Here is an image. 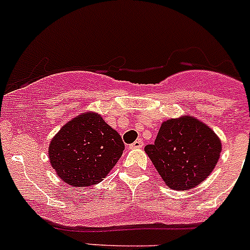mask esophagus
<instances>
[{
  "mask_svg": "<svg viewBox=\"0 0 250 250\" xmlns=\"http://www.w3.org/2000/svg\"><path fill=\"white\" fill-rule=\"evenodd\" d=\"M143 146H144V143L139 139V140L134 141L133 144H130L129 148H140V147H143Z\"/></svg>",
  "mask_w": 250,
  "mask_h": 250,
  "instance_id": "obj_1",
  "label": "esophagus"
}]
</instances>
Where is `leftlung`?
Returning <instances> with one entry per match:
<instances>
[{
    "instance_id": "8db88e82",
    "label": "left lung",
    "mask_w": 250,
    "mask_h": 250,
    "mask_svg": "<svg viewBox=\"0 0 250 250\" xmlns=\"http://www.w3.org/2000/svg\"><path fill=\"white\" fill-rule=\"evenodd\" d=\"M145 151L173 190H188L213 172L221 152L215 133L191 116L162 123L153 145Z\"/></svg>"
}]
</instances>
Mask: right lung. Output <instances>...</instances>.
Here are the masks:
<instances>
[{
    "label": "right lung",
    "instance_id": "obj_1",
    "mask_svg": "<svg viewBox=\"0 0 250 250\" xmlns=\"http://www.w3.org/2000/svg\"><path fill=\"white\" fill-rule=\"evenodd\" d=\"M125 150L121 135L97 113L70 121L50 141L52 167L72 188L100 183Z\"/></svg>",
    "mask_w": 250,
    "mask_h": 250
}]
</instances>
